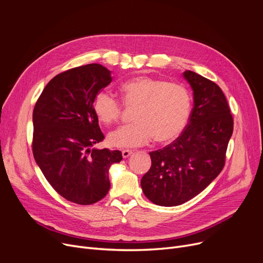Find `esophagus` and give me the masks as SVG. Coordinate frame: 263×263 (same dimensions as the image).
Returning a JSON list of instances; mask_svg holds the SVG:
<instances>
[{
	"label": "esophagus",
	"mask_w": 263,
	"mask_h": 263,
	"mask_svg": "<svg viewBox=\"0 0 263 263\" xmlns=\"http://www.w3.org/2000/svg\"><path fill=\"white\" fill-rule=\"evenodd\" d=\"M121 154H122V158L126 159V158L130 157L133 154V151L132 150H128V149H124V150L121 151Z\"/></svg>",
	"instance_id": "1"
}]
</instances>
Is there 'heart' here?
<instances>
[{
    "mask_svg": "<svg viewBox=\"0 0 263 263\" xmlns=\"http://www.w3.org/2000/svg\"><path fill=\"white\" fill-rule=\"evenodd\" d=\"M120 91L126 105H136L133 114L136 121L108 134L107 142L112 147H137L154 136L157 142H168L185 127L191 112V96L182 85L139 76L124 82ZM93 110L102 123L109 124L121 116L122 104L113 95L102 90L95 97Z\"/></svg>",
    "mask_w": 263,
    "mask_h": 263,
    "instance_id": "1",
    "label": "heart"
}]
</instances>
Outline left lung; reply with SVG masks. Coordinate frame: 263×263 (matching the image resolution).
Returning <instances> with one entry per match:
<instances>
[{
	"instance_id": "left-lung-1",
	"label": "left lung",
	"mask_w": 263,
	"mask_h": 263,
	"mask_svg": "<svg viewBox=\"0 0 263 263\" xmlns=\"http://www.w3.org/2000/svg\"><path fill=\"white\" fill-rule=\"evenodd\" d=\"M194 106L181 135L149 153L151 167L143 176L145 196L154 203L174 206L198 195L222 172L233 131V118L223 90L214 82L185 70Z\"/></svg>"
}]
</instances>
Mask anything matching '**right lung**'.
I'll list each match as a JSON object with an SVG mask.
<instances>
[{
	"mask_svg": "<svg viewBox=\"0 0 263 263\" xmlns=\"http://www.w3.org/2000/svg\"><path fill=\"white\" fill-rule=\"evenodd\" d=\"M110 82L99 64L69 69L48 83L34 107L35 161L51 186L78 204L101 200L110 187V165L122 160L119 150L91 148L104 139L95 97Z\"/></svg>",
	"mask_w": 263,
	"mask_h": 263,
	"instance_id": "obj_1",
	"label": "right lung"
}]
</instances>
